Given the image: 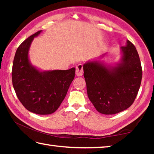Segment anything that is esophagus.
I'll return each mask as SVG.
<instances>
[{
	"label": "esophagus",
	"mask_w": 154,
	"mask_h": 154,
	"mask_svg": "<svg viewBox=\"0 0 154 154\" xmlns=\"http://www.w3.org/2000/svg\"><path fill=\"white\" fill-rule=\"evenodd\" d=\"M83 74V64H79L76 66V75L77 76H82Z\"/></svg>",
	"instance_id": "esophagus-1"
}]
</instances>
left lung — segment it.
Wrapping results in <instances>:
<instances>
[{
    "mask_svg": "<svg viewBox=\"0 0 154 154\" xmlns=\"http://www.w3.org/2000/svg\"><path fill=\"white\" fill-rule=\"evenodd\" d=\"M121 49V63L116 67L109 69L97 61L83 65L88 98L96 110L105 115L130 107L141 83L142 67L136 48L128 40Z\"/></svg>",
    "mask_w": 154,
    "mask_h": 154,
    "instance_id": "obj_1",
    "label": "left lung"
}]
</instances>
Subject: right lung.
Here are the masks:
<instances>
[{
    "label": "right lung",
    "instance_id": "right-lung-1",
    "mask_svg": "<svg viewBox=\"0 0 154 154\" xmlns=\"http://www.w3.org/2000/svg\"><path fill=\"white\" fill-rule=\"evenodd\" d=\"M41 32L33 34L18 47L13 62L12 83L18 99L27 110L48 115L61 105L74 79L75 69L41 72L30 64V44Z\"/></svg>",
    "mask_w": 154,
    "mask_h": 154
}]
</instances>
